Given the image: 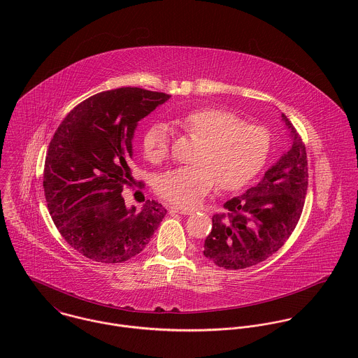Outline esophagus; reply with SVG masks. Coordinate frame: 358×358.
<instances>
[{"label": "esophagus", "instance_id": "esophagus-1", "mask_svg": "<svg viewBox=\"0 0 358 358\" xmlns=\"http://www.w3.org/2000/svg\"><path fill=\"white\" fill-rule=\"evenodd\" d=\"M169 212L171 213H180V215H192L194 210L186 209V208H179V206H171Z\"/></svg>", "mask_w": 358, "mask_h": 358}]
</instances>
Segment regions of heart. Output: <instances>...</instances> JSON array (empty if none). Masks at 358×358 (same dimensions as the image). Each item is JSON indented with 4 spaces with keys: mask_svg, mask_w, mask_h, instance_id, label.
I'll list each match as a JSON object with an SVG mask.
<instances>
[{
    "mask_svg": "<svg viewBox=\"0 0 358 358\" xmlns=\"http://www.w3.org/2000/svg\"><path fill=\"white\" fill-rule=\"evenodd\" d=\"M190 138L200 142L193 165L166 172L158 182V193L171 204L193 208L212 189L234 192L247 186L263 168L268 149V132L244 122L234 113L215 106L194 108L176 121ZM169 129L157 122L142 138V152L152 164H161L169 154Z\"/></svg>",
    "mask_w": 358,
    "mask_h": 358,
    "instance_id": "b5f03b06",
    "label": "heart"
}]
</instances>
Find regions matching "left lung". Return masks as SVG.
I'll list each match as a JSON object with an SVG mask.
<instances>
[{"instance_id":"left-lung-1","label":"left lung","mask_w":358,"mask_h":358,"mask_svg":"<svg viewBox=\"0 0 358 358\" xmlns=\"http://www.w3.org/2000/svg\"><path fill=\"white\" fill-rule=\"evenodd\" d=\"M291 131L292 146L244 193L224 203L227 213L212 217L204 255L219 267L240 270L275 254L295 230L307 192V155L296 129L281 114Z\"/></svg>"}]
</instances>
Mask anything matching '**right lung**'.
Instances as JSON below:
<instances>
[{
  "instance_id": "right-lung-1",
  "label": "right lung",
  "mask_w": 358,
  "mask_h": 358,
  "mask_svg": "<svg viewBox=\"0 0 358 358\" xmlns=\"http://www.w3.org/2000/svg\"><path fill=\"white\" fill-rule=\"evenodd\" d=\"M169 98L131 87L99 92L77 104L53 134L44 166L45 200L59 233L81 255L125 262L145 250L166 215L154 200L139 212L129 209L121 193L134 186L138 121Z\"/></svg>"
}]
</instances>
